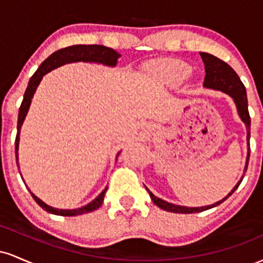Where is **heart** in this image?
<instances>
[{"instance_id": "obj_1", "label": "heart", "mask_w": 263, "mask_h": 263, "mask_svg": "<svg viewBox=\"0 0 263 263\" xmlns=\"http://www.w3.org/2000/svg\"><path fill=\"white\" fill-rule=\"evenodd\" d=\"M190 66L182 60L167 59L157 63L151 69L153 78L165 85L177 86L182 84L190 74Z\"/></svg>"}]
</instances>
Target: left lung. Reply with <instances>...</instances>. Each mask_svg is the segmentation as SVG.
Returning a JSON list of instances; mask_svg holds the SVG:
<instances>
[{
	"instance_id": "obj_1",
	"label": "left lung",
	"mask_w": 263,
	"mask_h": 263,
	"mask_svg": "<svg viewBox=\"0 0 263 263\" xmlns=\"http://www.w3.org/2000/svg\"><path fill=\"white\" fill-rule=\"evenodd\" d=\"M201 59H203L204 65H205V78H204V86L208 89H214V90H220V91L228 93L234 99L235 104H236L237 112L240 119L242 120V122L246 125L247 128V143H249V152H247V158H246V165L243 173L247 171V165H249V158H250V127H251V119H250L249 108H247V96H246V89L243 86L242 81L240 80L238 75L235 73L234 69L231 68L228 63H225L224 60L216 58V57L211 55L209 53H200ZM243 177V176H242ZM242 177H241L240 182L234 186V189L229 193L228 195L221 200H219L218 203L213 205H206V206H198V208H186L182 206V205H176L168 203V201L162 200V199L157 198L156 195H153L149 192V197L152 199V201L157 206H159L161 209L165 211H171V213H180V214H192V213H200V211L211 209V208L216 206V205L221 204L222 201H225L232 193L235 192L240 185V183L242 182Z\"/></svg>"
}]
</instances>
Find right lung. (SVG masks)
Masks as SVG:
<instances>
[{"instance_id":"add662e5","label":"right lung","mask_w":263,"mask_h":263,"mask_svg":"<svg viewBox=\"0 0 263 263\" xmlns=\"http://www.w3.org/2000/svg\"><path fill=\"white\" fill-rule=\"evenodd\" d=\"M120 54L114 50L112 48L104 47V45H71V47L63 48V49L57 50L54 52L52 55L48 57L47 59L39 65L33 77L29 80L28 86H27L25 95H23V101L21 104L20 112H18V121H17V136H16V161H17V167L18 165V144H20V134H21V127H22V123L25 121L27 112H28V108L31 106L32 98L34 95L35 90L41 83L42 78L44 77L45 74L52 71L53 69L58 68V66H62L64 64H68V63H74V62H89V63H98V64H104L107 66H116L117 59L120 58ZM120 152L117 153V157H119ZM116 157V158H117ZM23 179V178H22ZM29 190V189H28ZM107 186L99 194V197H96L91 203H89L85 206L79 208V209H55V208L49 206L42 201L41 199L35 197L34 194L29 190V193L32 194L33 199L37 201V204L42 209L50 214H55V215H62V216H77V215H83V214L91 213V211L99 209L101 206V204L104 203V197L105 193H106Z\"/></svg>"}]
</instances>
